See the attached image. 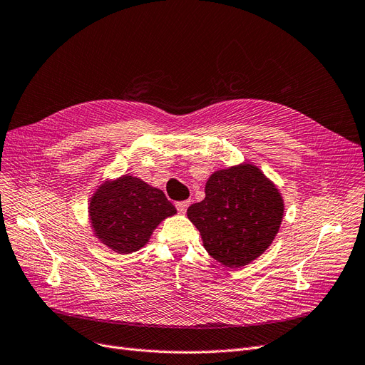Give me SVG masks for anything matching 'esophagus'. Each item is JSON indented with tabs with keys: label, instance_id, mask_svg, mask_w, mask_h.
<instances>
[{
	"label": "esophagus",
	"instance_id": "obj_1",
	"mask_svg": "<svg viewBox=\"0 0 365 365\" xmlns=\"http://www.w3.org/2000/svg\"><path fill=\"white\" fill-rule=\"evenodd\" d=\"M188 205H190V200H182V202H177V203H175V207H177L178 212H181V214H184V212L187 211Z\"/></svg>",
	"mask_w": 365,
	"mask_h": 365
}]
</instances>
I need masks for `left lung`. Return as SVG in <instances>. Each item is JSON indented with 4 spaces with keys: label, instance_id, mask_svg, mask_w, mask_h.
Here are the masks:
<instances>
[{
    "label": "left lung",
    "instance_id": "1",
    "mask_svg": "<svg viewBox=\"0 0 365 365\" xmlns=\"http://www.w3.org/2000/svg\"><path fill=\"white\" fill-rule=\"evenodd\" d=\"M284 212L279 188L252 163L214 172L205 199L187 217L200 232L205 250L229 268L249 265L274 241Z\"/></svg>",
    "mask_w": 365,
    "mask_h": 365
}]
</instances>
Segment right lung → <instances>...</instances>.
<instances>
[{"label":"right lung","mask_w":365,"mask_h":365,"mask_svg":"<svg viewBox=\"0 0 365 365\" xmlns=\"http://www.w3.org/2000/svg\"><path fill=\"white\" fill-rule=\"evenodd\" d=\"M88 214L96 238L115 253L128 255L140 250L153 230L177 210L162 190L123 175L97 188Z\"/></svg>","instance_id":"1"}]
</instances>
